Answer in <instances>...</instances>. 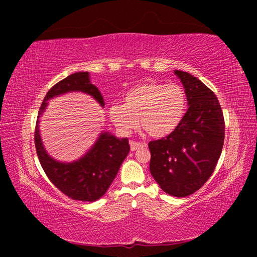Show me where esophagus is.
I'll return each instance as SVG.
<instances>
[{
  "instance_id": "1",
  "label": "esophagus",
  "mask_w": 257,
  "mask_h": 257,
  "mask_svg": "<svg viewBox=\"0 0 257 257\" xmlns=\"http://www.w3.org/2000/svg\"><path fill=\"white\" fill-rule=\"evenodd\" d=\"M143 147H145V145H144V144H142V143L134 142V141L130 142V150H132V151L141 150V149H143Z\"/></svg>"
}]
</instances>
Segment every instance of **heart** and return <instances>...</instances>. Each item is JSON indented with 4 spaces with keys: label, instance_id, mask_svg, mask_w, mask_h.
<instances>
[{
    "label": "heart",
    "instance_id": "b5f03b06",
    "mask_svg": "<svg viewBox=\"0 0 257 257\" xmlns=\"http://www.w3.org/2000/svg\"><path fill=\"white\" fill-rule=\"evenodd\" d=\"M185 89L178 84L145 82L130 88L122 104L108 108L110 119L120 133L129 135L139 125L152 137L168 136L184 118Z\"/></svg>",
    "mask_w": 257,
    "mask_h": 257
}]
</instances>
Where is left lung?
I'll return each instance as SVG.
<instances>
[{"label":"left lung","instance_id":"left-lung-1","mask_svg":"<svg viewBox=\"0 0 257 257\" xmlns=\"http://www.w3.org/2000/svg\"><path fill=\"white\" fill-rule=\"evenodd\" d=\"M175 73L184 85L189 107L170 135L150 142V171L164 193L186 197L214 171L223 147L224 119L207 86L188 72Z\"/></svg>","mask_w":257,"mask_h":257}]
</instances>
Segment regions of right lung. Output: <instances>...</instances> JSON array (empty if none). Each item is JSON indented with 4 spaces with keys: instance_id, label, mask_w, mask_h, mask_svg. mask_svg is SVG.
Returning a JSON list of instances; mask_svg holds the SVG:
<instances>
[{
    "instance_id": "add662e5",
    "label": "right lung",
    "mask_w": 257,
    "mask_h": 257,
    "mask_svg": "<svg viewBox=\"0 0 257 257\" xmlns=\"http://www.w3.org/2000/svg\"><path fill=\"white\" fill-rule=\"evenodd\" d=\"M70 92L88 94L104 106L101 92L90 82L88 72H76L55 84L42 103L35 129V146L43 170L56 188L75 201L95 202L106 193L130 151L128 138L103 132L87 153L73 162H60L49 155L40 135V118L51 98Z\"/></svg>"
}]
</instances>
